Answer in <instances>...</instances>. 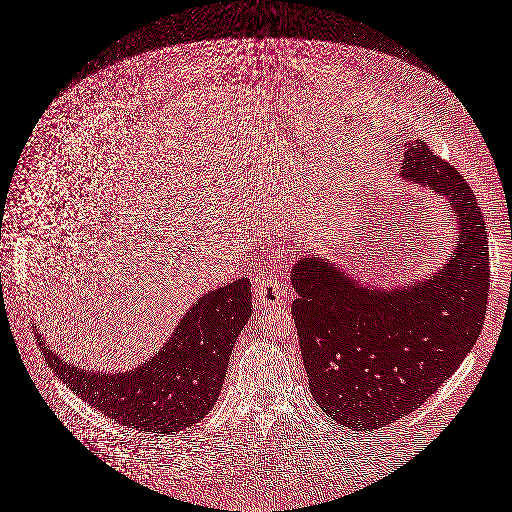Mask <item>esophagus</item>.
Masks as SVG:
<instances>
[{
	"label": "esophagus",
	"instance_id": "esophagus-1",
	"mask_svg": "<svg viewBox=\"0 0 512 512\" xmlns=\"http://www.w3.org/2000/svg\"><path fill=\"white\" fill-rule=\"evenodd\" d=\"M287 300V287L278 278L265 276L255 283V304L257 308H274Z\"/></svg>",
	"mask_w": 512,
	"mask_h": 512
}]
</instances>
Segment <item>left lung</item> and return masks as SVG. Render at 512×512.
Returning a JSON list of instances; mask_svg holds the SVG:
<instances>
[{"mask_svg": "<svg viewBox=\"0 0 512 512\" xmlns=\"http://www.w3.org/2000/svg\"><path fill=\"white\" fill-rule=\"evenodd\" d=\"M401 176L446 196L456 244L441 270L376 289L318 255L297 261L291 306L312 395L335 422L380 429L422 406L471 352L486 318L488 229L458 170L423 140L406 143Z\"/></svg>", "mask_w": 512, "mask_h": 512, "instance_id": "1", "label": "left lung"}]
</instances>
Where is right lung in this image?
<instances>
[{
  "label": "right lung",
  "instance_id": "obj_1",
  "mask_svg": "<svg viewBox=\"0 0 512 512\" xmlns=\"http://www.w3.org/2000/svg\"><path fill=\"white\" fill-rule=\"evenodd\" d=\"M251 282L240 278L200 297L157 355L138 369L100 374L77 369L37 342L54 374L104 416L143 433H176L212 410L230 353L251 318Z\"/></svg>",
  "mask_w": 512,
  "mask_h": 512
}]
</instances>
